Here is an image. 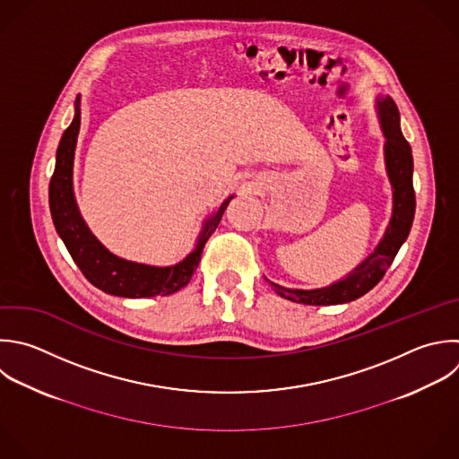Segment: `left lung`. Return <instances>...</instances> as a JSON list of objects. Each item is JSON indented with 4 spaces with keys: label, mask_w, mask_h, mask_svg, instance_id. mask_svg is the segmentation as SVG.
Returning <instances> with one entry per match:
<instances>
[{
    "label": "left lung",
    "mask_w": 459,
    "mask_h": 459,
    "mask_svg": "<svg viewBox=\"0 0 459 459\" xmlns=\"http://www.w3.org/2000/svg\"><path fill=\"white\" fill-rule=\"evenodd\" d=\"M378 111L385 136V169L393 186V215L384 238L377 246L375 253H371L353 273L328 287L299 290L271 281L276 294L281 298L303 305H339L353 301L371 290L384 278L400 246L405 242L416 208L412 188V154L400 131V115L393 99L385 97L378 100Z\"/></svg>",
    "instance_id": "left-lung-1"
}]
</instances>
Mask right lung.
Here are the masks:
<instances>
[{
    "label": "right lung",
    "mask_w": 459,
    "mask_h": 459,
    "mask_svg": "<svg viewBox=\"0 0 459 459\" xmlns=\"http://www.w3.org/2000/svg\"><path fill=\"white\" fill-rule=\"evenodd\" d=\"M81 127L79 99L75 108V118L65 131L56 160V170L50 179V212L59 237L70 251L74 262L82 274L100 290L120 298H151L169 296L183 289L201 262V255L206 240L217 230L230 201L206 221L195 249L179 264L172 267H151L136 262H127L109 253L88 230L74 197V156Z\"/></svg>",
    "instance_id": "1"
}]
</instances>
